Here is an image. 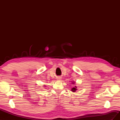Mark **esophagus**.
I'll list each match as a JSON object with an SVG mask.
<instances>
[{
	"label": "esophagus",
	"instance_id": "esophagus-1",
	"mask_svg": "<svg viewBox=\"0 0 120 120\" xmlns=\"http://www.w3.org/2000/svg\"><path fill=\"white\" fill-rule=\"evenodd\" d=\"M61 79V78L60 77H57V79L59 80H60Z\"/></svg>",
	"mask_w": 120,
	"mask_h": 120
}]
</instances>
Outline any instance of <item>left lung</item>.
Listing matches in <instances>:
<instances>
[{"label":"left lung","instance_id":"left-lung-1","mask_svg":"<svg viewBox=\"0 0 120 120\" xmlns=\"http://www.w3.org/2000/svg\"><path fill=\"white\" fill-rule=\"evenodd\" d=\"M73 84H74V83H73ZM76 88H77L76 86H75V87H74L72 89V90H72V91H73V92H75L76 90H77V89H76Z\"/></svg>","mask_w":120,"mask_h":120}]
</instances>
